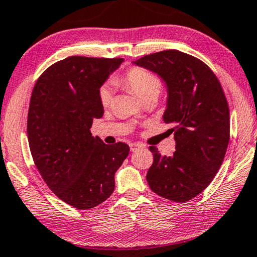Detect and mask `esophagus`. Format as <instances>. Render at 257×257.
Instances as JSON below:
<instances>
[{
    "label": "esophagus",
    "instance_id": "esophagus-1",
    "mask_svg": "<svg viewBox=\"0 0 257 257\" xmlns=\"http://www.w3.org/2000/svg\"><path fill=\"white\" fill-rule=\"evenodd\" d=\"M144 148V146L142 145H139V144H131L130 145V149H131L132 153H134V151H138L139 149Z\"/></svg>",
    "mask_w": 257,
    "mask_h": 257
}]
</instances>
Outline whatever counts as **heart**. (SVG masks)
<instances>
[{"label":"heart","mask_w":257,"mask_h":257,"mask_svg":"<svg viewBox=\"0 0 257 257\" xmlns=\"http://www.w3.org/2000/svg\"><path fill=\"white\" fill-rule=\"evenodd\" d=\"M123 83L131 90L141 101L148 96H157L162 89L159 78L144 68L130 69L123 77ZM100 101L103 106H108L112 99V91L108 85H104L99 91Z\"/></svg>","instance_id":"obj_1"}]
</instances>
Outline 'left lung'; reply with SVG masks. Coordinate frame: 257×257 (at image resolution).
<instances>
[{
  "instance_id": "left-lung-1",
  "label": "left lung",
  "mask_w": 257,
  "mask_h": 257,
  "mask_svg": "<svg viewBox=\"0 0 257 257\" xmlns=\"http://www.w3.org/2000/svg\"><path fill=\"white\" fill-rule=\"evenodd\" d=\"M134 65L157 74L167 89L163 119L175 125L173 156L149 147L154 163L147 173L151 190L184 203L203 192L217 173L230 139V112L217 77L199 59L178 50L148 54Z\"/></svg>"
}]
</instances>
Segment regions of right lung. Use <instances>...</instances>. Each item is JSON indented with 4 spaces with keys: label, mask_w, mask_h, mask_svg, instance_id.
Instances as JSON below:
<instances>
[{
    "label": "right lung",
    "mask_w": 257,
    "mask_h": 257,
    "mask_svg": "<svg viewBox=\"0 0 257 257\" xmlns=\"http://www.w3.org/2000/svg\"><path fill=\"white\" fill-rule=\"evenodd\" d=\"M123 62L66 58L50 66L32 92L27 134L34 163L54 195L75 208H93L110 197L130 153L126 144L108 146L90 130L103 115L100 87Z\"/></svg>",
    "instance_id": "1"
}]
</instances>
